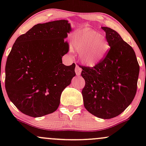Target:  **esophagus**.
Instances as JSON below:
<instances>
[{
    "label": "esophagus",
    "instance_id": "obj_1",
    "mask_svg": "<svg viewBox=\"0 0 146 146\" xmlns=\"http://www.w3.org/2000/svg\"><path fill=\"white\" fill-rule=\"evenodd\" d=\"M75 73H76V75H78H78L81 74L82 68H80L78 65H76V66H75Z\"/></svg>",
    "mask_w": 146,
    "mask_h": 146
}]
</instances>
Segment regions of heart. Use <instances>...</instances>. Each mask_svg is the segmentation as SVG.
Masks as SVG:
<instances>
[{"instance_id": "heart-1", "label": "heart", "mask_w": 146, "mask_h": 146, "mask_svg": "<svg viewBox=\"0 0 146 146\" xmlns=\"http://www.w3.org/2000/svg\"><path fill=\"white\" fill-rule=\"evenodd\" d=\"M73 48L79 52L81 61L89 66L102 62L108 54L110 46L100 33L94 30L84 31L75 36ZM73 51V49H71Z\"/></svg>"}]
</instances>
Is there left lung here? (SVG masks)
<instances>
[{
    "instance_id": "left-lung-1",
    "label": "left lung",
    "mask_w": 146,
    "mask_h": 146,
    "mask_svg": "<svg viewBox=\"0 0 146 146\" xmlns=\"http://www.w3.org/2000/svg\"><path fill=\"white\" fill-rule=\"evenodd\" d=\"M110 48L93 67L81 66L84 106L92 115L111 119L126 109L136 95L139 65L133 48L117 31L102 27Z\"/></svg>"
}]
</instances>
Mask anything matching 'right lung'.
Here are the masks:
<instances>
[{
	"label": "right lung",
	"instance_id": "obj_1",
	"mask_svg": "<svg viewBox=\"0 0 146 146\" xmlns=\"http://www.w3.org/2000/svg\"><path fill=\"white\" fill-rule=\"evenodd\" d=\"M71 31L66 20L34 25L15 41L7 60L5 89L9 100L28 116L40 117L58 109L62 92L75 75V64L62 57Z\"/></svg>",
	"mask_w": 146,
	"mask_h": 146
}]
</instances>
